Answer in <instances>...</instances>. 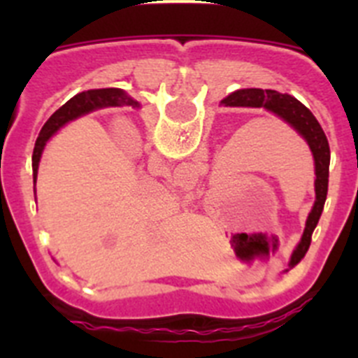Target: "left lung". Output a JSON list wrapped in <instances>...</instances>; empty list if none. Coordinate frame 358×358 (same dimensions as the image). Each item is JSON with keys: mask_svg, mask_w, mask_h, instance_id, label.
Segmentation results:
<instances>
[{"mask_svg": "<svg viewBox=\"0 0 358 358\" xmlns=\"http://www.w3.org/2000/svg\"><path fill=\"white\" fill-rule=\"evenodd\" d=\"M222 103L231 107H262V109L273 113L280 120L289 123L290 127L301 136L308 145L312 157H314L315 169V201L314 206L306 217L305 231H303L301 240L296 245V249L290 255L289 268L301 262L303 256L306 255L312 242V233L317 226L321 218L324 201L328 194V176H330V145H328L327 134L315 120V116L310 113L308 107L303 106L297 98L287 93H278L274 90H240L231 93L222 100Z\"/></svg>", "mask_w": 358, "mask_h": 358, "instance_id": "left-lung-1", "label": "left lung"}]
</instances>
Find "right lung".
I'll return each instance as SVG.
<instances>
[{
    "instance_id": "right-lung-1",
    "label": "right lung",
    "mask_w": 358,
    "mask_h": 358,
    "mask_svg": "<svg viewBox=\"0 0 358 358\" xmlns=\"http://www.w3.org/2000/svg\"><path fill=\"white\" fill-rule=\"evenodd\" d=\"M122 106H132L138 107V102L134 98L129 96L127 93L120 87H106V90H90L82 91V93L75 94L71 100L64 103L61 109H57L50 120L44 123V127L41 129L39 138L36 141V148H34V157H31V166H34V182L37 181V170H39V161L43 156V150L48 143V140L55 134L61 127H64L66 123L71 120H77L78 116H84L87 113H93L96 109H103V107H122Z\"/></svg>"
}]
</instances>
